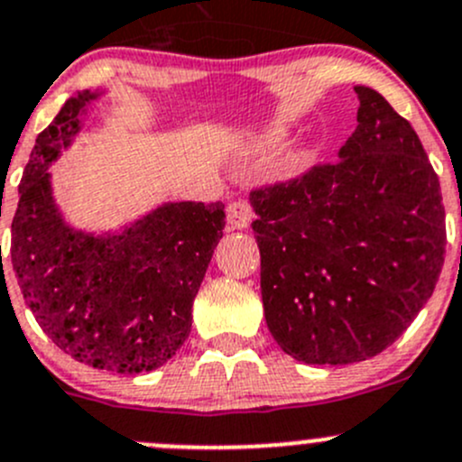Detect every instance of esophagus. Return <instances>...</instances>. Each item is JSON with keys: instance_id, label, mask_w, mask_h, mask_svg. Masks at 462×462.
Listing matches in <instances>:
<instances>
[{"instance_id": "34e87169", "label": "esophagus", "mask_w": 462, "mask_h": 462, "mask_svg": "<svg viewBox=\"0 0 462 462\" xmlns=\"http://www.w3.org/2000/svg\"><path fill=\"white\" fill-rule=\"evenodd\" d=\"M253 223V209L245 201H235L227 205V226L230 230H245Z\"/></svg>"}]
</instances>
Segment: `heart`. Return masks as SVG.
Masks as SVG:
<instances>
[{
  "instance_id": "heart-1",
  "label": "heart",
  "mask_w": 462,
  "mask_h": 462,
  "mask_svg": "<svg viewBox=\"0 0 462 462\" xmlns=\"http://www.w3.org/2000/svg\"><path fill=\"white\" fill-rule=\"evenodd\" d=\"M283 136H286V127H282V125H268V127L259 129V132L250 138L248 147L250 149L273 147V144H277ZM309 156H310L309 144L306 143L292 144L291 149L283 152L282 161H279V170H282L283 174H292V171H297L306 161H309Z\"/></svg>"
}]
</instances>
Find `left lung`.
Instances as JSON below:
<instances>
[{
    "instance_id": "obj_1",
    "label": "left lung",
    "mask_w": 462,
    "mask_h": 462,
    "mask_svg": "<svg viewBox=\"0 0 462 462\" xmlns=\"http://www.w3.org/2000/svg\"><path fill=\"white\" fill-rule=\"evenodd\" d=\"M337 162L250 194L265 324L306 365L384 351L431 297L445 254L438 176L411 125L365 85Z\"/></svg>"
}]
</instances>
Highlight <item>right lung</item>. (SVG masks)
I'll use <instances>...</instances> for the list:
<instances>
[{
	"label": "right lung",
	"mask_w": 462,
	"mask_h": 462,
	"mask_svg": "<svg viewBox=\"0 0 462 462\" xmlns=\"http://www.w3.org/2000/svg\"><path fill=\"white\" fill-rule=\"evenodd\" d=\"M105 91H76L37 136L13 217L11 261L37 324L64 353L109 374L153 371L192 328V304L223 236V203L170 201L116 230L62 212L49 167Z\"/></svg>",
	"instance_id": "1"
}]
</instances>
